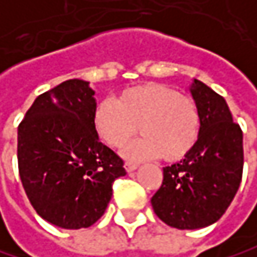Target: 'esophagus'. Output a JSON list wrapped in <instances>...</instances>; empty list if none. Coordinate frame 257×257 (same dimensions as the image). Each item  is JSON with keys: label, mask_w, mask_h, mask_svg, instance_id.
Wrapping results in <instances>:
<instances>
[{"label": "esophagus", "mask_w": 257, "mask_h": 257, "mask_svg": "<svg viewBox=\"0 0 257 257\" xmlns=\"http://www.w3.org/2000/svg\"><path fill=\"white\" fill-rule=\"evenodd\" d=\"M139 167V164H136V163H131V161H127V163H124V170L127 172V173H131V172H134L136 169Z\"/></svg>", "instance_id": "esophagus-1"}]
</instances>
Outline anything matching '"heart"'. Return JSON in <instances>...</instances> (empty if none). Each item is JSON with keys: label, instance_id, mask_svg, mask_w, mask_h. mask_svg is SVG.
I'll return each mask as SVG.
<instances>
[{"label": "heart", "instance_id": "obj_1", "mask_svg": "<svg viewBox=\"0 0 257 257\" xmlns=\"http://www.w3.org/2000/svg\"><path fill=\"white\" fill-rule=\"evenodd\" d=\"M93 126L97 137L114 149L124 146L139 131L143 137L123 152L130 160L160 155L166 161H178L197 143L200 114L193 99L160 84H145L121 91L115 102H99Z\"/></svg>", "mask_w": 257, "mask_h": 257}]
</instances>
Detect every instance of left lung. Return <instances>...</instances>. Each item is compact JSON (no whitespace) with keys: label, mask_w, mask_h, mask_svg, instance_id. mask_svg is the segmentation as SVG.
<instances>
[{"label":"left lung","mask_w":257,"mask_h":257,"mask_svg":"<svg viewBox=\"0 0 257 257\" xmlns=\"http://www.w3.org/2000/svg\"><path fill=\"white\" fill-rule=\"evenodd\" d=\"M191 96L200 114L197 143L176 164L164 167V179L152 197L166 224L194 230L214 224L232 203L242 178V131L218 93L193 79Z\"/></svg>","instance_id":"1"}]
</instances>
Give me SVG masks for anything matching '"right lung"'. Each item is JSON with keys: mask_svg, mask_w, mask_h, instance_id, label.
I'll return each mask as SVG.
<instances>
[{"mask_svg": "<svg viewBox=\"0 0 257 257\" xmlns=\"http://www.w3.org/2000/svg\"><path fill=\"white\" fill-rule=\"evenodd\" d=\"M94 90L67 79L37 96L18 127L19 176L36 212L61 229L94 224L105 212L123 161L93 126Z\"/></svg>", "mask_w": 257, "mask_h": 257, "instance_id": "1", "label": "right lung"}]
</instances>
